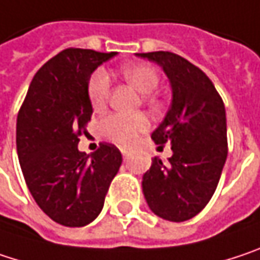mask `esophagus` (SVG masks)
Returning a JSON list of instances; mask_svg holds the SVG:
<instances>
[{"instance_id": "obj_1", "label": "esophagus", "mask_w": 260, "mask_h": 260, "mask_svg": "<svg viewBox=\"0 0 260 260\" xmlns=\"http://www.w3.org/2000/svg\"><path fill=\"white\" fill-rule=\"evenodd\" d=\"M121 154H122V158H124V160H127V158L132 155V151H130V149H122V151H121Z\"/></svg>"}]
</instances>
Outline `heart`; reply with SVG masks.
Listing matches in <instances>:
<instances>
[{
	"instance_id": "b5f03b06",
	"label": "heart",
	"mask_w": 260,
	"mask_h": 260,
	"mask_svg": "<svg viewBox=\"0 0 260 260\" xmlns=\"http://www.w3.org/2000/svg\"><path fill=\"white\" fill-rule=\"evenodd\" d=\"M121 75L142 94H151L160 81L155 69L142 62L125 64L121 69ZM88 94L91 105L95 109H102L108 103L111 94V78L106 70L99 69L92 73L88 83ZM148 127L149 119L144 114H111L100 122L102 135L115 144L124 146L133 144L141 133L148 130Z\"/></svg>"
}]
</instances>
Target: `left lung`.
Returning <instances> with one entry per match:
<instances>
[{"label": "left lung", "instance_id": "1", "mask_svg": "<svg viewBox=\"0 0 260 260\" xmlns=\"http://www.w3.org/2000/svg\"><path fill=\"white\" fill-rule=\"evenodd\" d=\"M158 64L168 76L172 102L151 139L169 142L172 157L152 158L142 178L149 210L169 221H185L202 211L214 194L226 157V111L210 78L172 52L136 53Z\"/></svg>", "mask_w": 260, "mask_h": 260}]
</instances>
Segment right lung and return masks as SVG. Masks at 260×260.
<instances>
[{
  "mask_svg": "<svg viewBox=\"0 0 260 260\" xmlns=\"http://www.w3.org/2000/svg\"><path fill=\"white\" fill-rule=\"evenodd\" d=\"M116 52L66 49L36 73L16 122V148L25 182L53 221L81 228L103 210L122 157L111 144L92 154L79 151L91 119L88 83L94 70Z\"/></svg>",
  "mask_w": 260,
  "mask_h": 260,
  "instance_id": "1",
  "label": "right lung"
}]
</instances>
